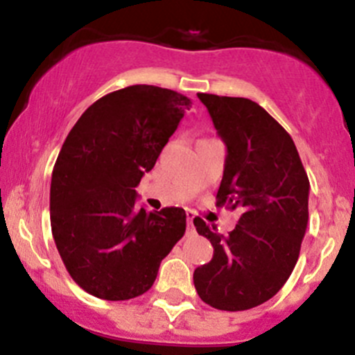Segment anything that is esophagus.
<instances>
[{"instance_id":"1","label":"esophagus","mask_w":355,"mask_h":355,"mask_svg":"<svg viewBox=\"0 0 355 355\" xmlns=\"http://www.w3.org/2000/svg\"><path fill=\"white\" fill-rule=\"evenodd\" d=\"M194 211H187V230L189 232H194Z\"/></svg>"}]
</instances>
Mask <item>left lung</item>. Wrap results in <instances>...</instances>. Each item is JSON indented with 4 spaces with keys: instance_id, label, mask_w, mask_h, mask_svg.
Instances as JSON below:
<instances>
[{
    "instance_id": "obj_1",
    "label": "left lung",
    "mask_w": 355,
    "mask_h": 355,
    "mask_svg": "<svg viewBox=\"0 0 355 355\" xmlns=\"http://www.w3.org/2000/svg\"><path fill=\"white\" fill-rule=\"evenodd\" d=\"M227 146L216 206L239 211L229 236L194 225L213 244L209 263L194 270L205 304L248 311L270 300L293 272L309 222L307 171L290 133L250 98L198 94Z\"/></svg>"
}]
</instances>
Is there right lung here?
Masks as SVG:
<instances>
[{"instance_id": "obj_1", "label": "right lung", "mask_w": 355, "mask_h": 355, "mask_svg": "<svg viewBox=\"0 0 355 355\" xmlns=\"http://www.w3.org/2000/svg\"><path fill=\"white\" fill-rule=\"evenodd\" d=\"M192 107L168 88L133 85L104 95L69 132L51 173L50 222L65 269L102 300L150 290L185 234V211L137 209L135 187Z\"/></svg>"}]
</instances>
